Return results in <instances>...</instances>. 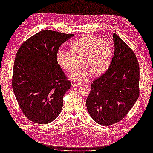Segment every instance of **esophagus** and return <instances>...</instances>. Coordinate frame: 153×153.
<instances>
[{
  "label": "esophagus",
  "mask_w": 153,
  "mask_h": 153,
  "mask_svg": "<svg viewBox=\"0 0 153 153\" xmlns=\"http://www.w3.org/2000/svg\"><path fill=\"white\" fill-rule=\"evenodd\" d=\"M80 84H78L76 82H71V86L72 87H75V86H78Z\"/></svg>",
  "instance_id": "esophagus-1"
}]
</instances>
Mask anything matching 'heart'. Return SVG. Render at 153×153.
Masks as SVG:
<instances>
[{
	"label": "heart",
	"mask_w": 153,
	"mask_h": 153,
	"mask_svg": "<svg viewBox=\"0 0 153 153\" xmlns=\"http://www.w3.org/2000/svg\"><path fill=\"white\" fill-rule=\"evenodd\" d=\"M113 55V45L107 40L86 35L71 44V49H60L56 53V61L65 71L71 73L70 78L76 81H85L92 76L102 75L108 69Z\"/></svg>",
	"instance_id": "1"
}]
</instances>
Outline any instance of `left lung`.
Returning a JSON list of instances; mask_svg holds the SVG:
<instances>
[{
  "label": "left lung",
  "instance_id": "1",
  "mask_svg": "<svg viewBox=\"0 0 153 153\" xmlns=\"http://www.w3.org/2000/svg\"><path fill=\"white\" fill-rule=\"evenodd\" d=\"M114 52L109 69L91 85L86 100L90 116L110 126L124 118L139 97L140 68L133 51L113 34Z\"/></svg>",
  "mask_w": 153,
  "mask_h": 153
}]
</instances>
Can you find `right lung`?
Segmentation results:
<instances>
[{
	"label": "right lung",
	"instance_id": "right-lung-1",
	"mask_svg": "<svg viewBox=\"0 0 153 153\" xmlns=\"http://www.w3.org/2000/svg\"><path fill=\"white\" fill-rule=\"evenodd\" d=\"M73 35L42 30L25 41L16 53L12 88L20 109L32 122L46 124L61 112L71 82L57 62L56 53Z\"/></svg>",
	"mask_w": 153,
	"mask_h": 153
}]
</instances>
